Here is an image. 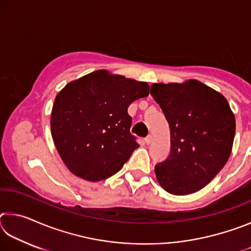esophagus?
I'll return each instance as SVG.
<instances>
[{
    "label": "esophagus",
    "instance_id": "esophagus-1",
    "mask_svg": "<svg viewBox=\"0 0 251 251\" xmlns=\"http://www.w3.org/2000/svg\"><path fill=\"white\" fill-rule=\"evenodd\" d=\"M151 141H152V136L151 135H148L147 137L145 138V143L147 144V145H150V144L151 143Z\"/></svg>",
    "mask_w": 251,
    "mask_h": 251
}]
</instances>
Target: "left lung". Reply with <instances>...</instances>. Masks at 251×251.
I'll return each instance as SVG.
<instances>
[{"label": "left lung", "mask_w": 251, "mask_h": 251, "mask_svg": "<svg viewBox=\"0 0 251 251\" xmlns=\"http://www.w3.org/2000/svg\"><path fill=\"white\" fill-rule=\"evenodd\" d=\"M151 94L171 129V154L155 166L157 181L177 196L196 193L226 165L235 115L223 94L197 79L155 83Z\"/></svg>", "instance_id": "obj_1"}]
</instances>
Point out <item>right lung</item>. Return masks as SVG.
<instances>
[{
    "mask_svg": "<svg viewBox=\"0 0 251 251\" xmlns=\"http://www.w3.org/2000/svg\"><path fill=\"white\" fill-rule=\"evenodd\" d=\"M150 94L146 82L99 70L72 80L55 97L50 133L72 174L88 181L121 171L139 145L127 113L134 100Z\"/></svg>",
    "mask_w": 251,
    "mask_h": 251,
    "instance_id": "obj_1",
    "label": "right lung"
}]
</instances>
